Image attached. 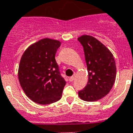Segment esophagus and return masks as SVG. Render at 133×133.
I'll use <instances>...</instances> for the list:
<instances>
[{"mask_svg":"<svg viewBox=\"0 0 133 133\" xmlns=\"http://www.w3.org/2000/svg\"><path fill=\"white\" fill-rule=\"evenodd\" d=\"M74 76H71V77H70V78H69V81H70V82H72V81H74Z\"/></svg>","mask_w":133,"mask_h":133,"instance_id":"1","label":"esophagus"}]
</instances>
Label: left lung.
Masks as SVG:
<instances>
[{
	"label": "left lung",
	"mask_w": 133,
	"mask_h": 133,
	"mask_svg": "<svg viewBox=\"0 0 133 133\" xmlns=\"http://www.w3.org/2000/svg\"><path fill=\"white\" fill-rule=\"evenodd\" d=\"M83 46L88 72V82L78 96L94 102L104 98L112 89L116 78V65L113 54L104 44L91 35L78 38Z\"/></svg>",
	"instance_id": "left-lung-1"
}]
</instances>
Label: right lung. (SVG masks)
<instances>
[{
    "label": "right lung",
    "instance_id": "add662e5",
    "mask_svg": "<svg viewBox=\"0 0 133 133\" xmlns=\"http://www.w3.org/2000/svg\"><path fill=\"white\" fill-rule=\"evenodd\" d=\"M61 44L57 39H42L29 46L21 57L19 82L25 94L37 104H51L62 96L65 81L55 58Z\"/></svg>",
    "mask_w": 133,
    "mask_h": 133
}]
</instances>
